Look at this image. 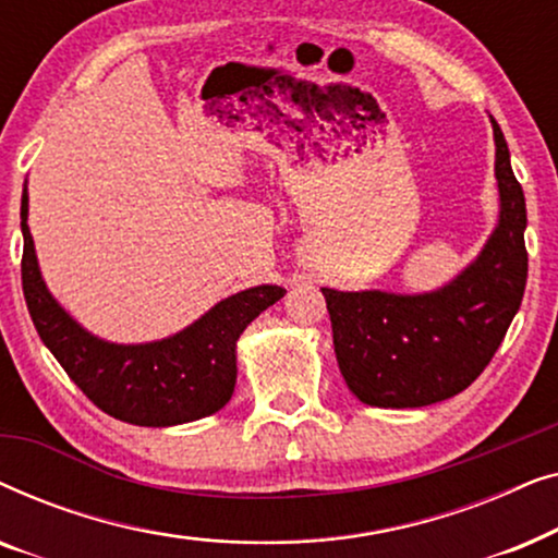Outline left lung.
<instances>
[{
  "label": "left lung",
  "instance_id": "1",
  "mask_svg": "<svg viewBox=\"0 0 558 558\" xmlns=\"http://www.w3.org/2000/svg\"><path fill=\"white\" fill-rule=\"evenodd\" d=\"M493 134L500 218L468 269L424 294L323 289L340 373L368 407L416 409L464 391L493 361L521 307L529 277L525 197L498 121Z\"/></svg>",
  "mask_w": 558,
  "mask_h": 558
}]
</instances>
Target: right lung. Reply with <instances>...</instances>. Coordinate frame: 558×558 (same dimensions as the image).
Here are the masks:
<instances>
[{
    "mask_svg": "<svg viewBox=\"0 0 558 558\" xmlns=\"http://www.w3.org/2000/svg\"><path fill=\"white\" fill-rule=\"evenodd\" d=\"M22 292L35 330L75 386L106 414L136 426H172L216 414L233 396L235 340L287 289L251 287L172 338L142 345L106 342L75 323L45 287L22 193Z\"/></svg>",
    "mask_w": 558,
    "mask_h": 558,
    "instance_id": "1",
    "label": "right lung"
}]
</instances>
